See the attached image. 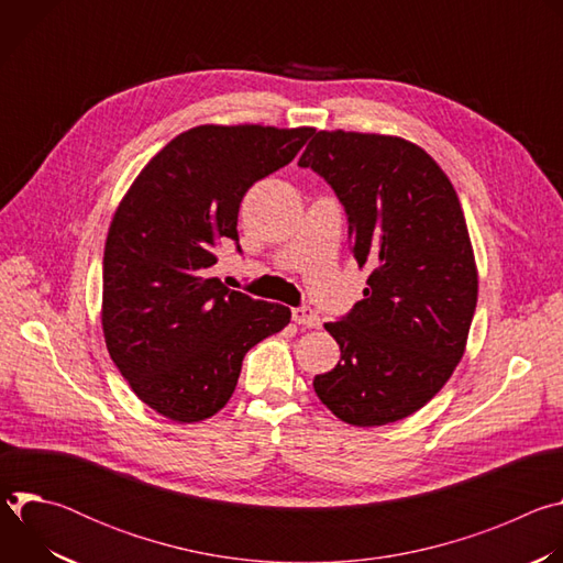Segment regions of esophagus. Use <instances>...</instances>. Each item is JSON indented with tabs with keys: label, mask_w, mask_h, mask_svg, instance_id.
<instances>
[{
	"label": "esophagus",
	"mask_w": 563,
	"mask_h": 563,
	"mask_svg": "<svg viewBox=\"0 0 563 563\" xmlns=\"http://www.w3.org/2000/svg\"><path fill=\"white\" fill-rule=\"evenodd\" d=\"M291 318H294V323H298V325H302V328H320V318H318V313L311 309V307H294L291 309Z\"/></svg>",
	"instance_id": "esophagus-1"
}]
</instances>
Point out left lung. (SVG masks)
Instances as JSON below:
<instances>
[{
    "label": "left lung",
    "mask_w": 563,
    "mask_h": 563,
    "mask_svg": "<svg viewBox=\"0 0 563 563\" xmlns=\"http://www.w3.org/2000/svg\"><path fill=\"white\" fill-rule=\"evenodd\" d=\"M334 189L350 222L363 300L325 330L341 345L318 398L345 423L387 426L421 410L459 365L476 307V265L456 191L417 144L318 131L298 159Z\"/></svg>",
    "instance_id": "8db88e82"
}]
</instances>
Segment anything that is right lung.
Wrapping results in <instances>:
<instances>
[{
  "label": "right lung",
  "instance_id": "1",
  "mask_svg": "<svg viewBox=\"0 0 563 563\" xmlns=\"http://www.w3.org/2000/svg\"><path fill=\"white\" fill-rule=\"evenodd\" d=\"M313 129L202 124L155 153L122 198L104 245L107 350L140 400L176 423L213 417L245 354L289 307L231 291L209 269L238 245L250 187L289 165Z\"/></svg>",
  "mask_w": 563,
  "mask_h": 563
}]
</instances>
